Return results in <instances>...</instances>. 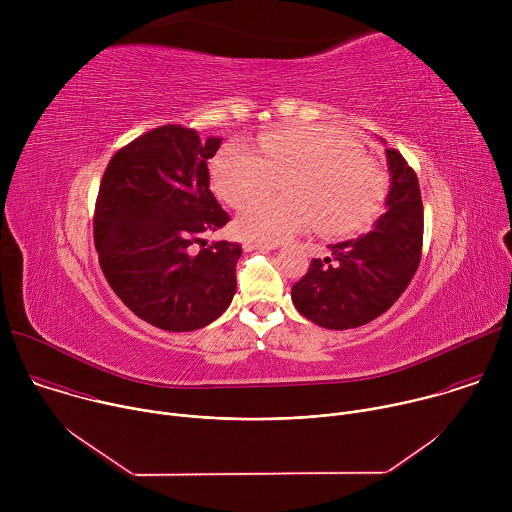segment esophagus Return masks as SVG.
I'll use <instances>...</instances> for the list:
<instances>
[{
    "label": "esophagus",
    "mask_w": 512,
    "mask_h": 512,
    "mask_svg": "<svg viewBox=\"0 0 512 512\" xmlns=\"http://www.w3.org/2000/svg\"><path fill=\"white\" fill-rule=\"evenodd\" d=\"M243 247H245V251H255V249L269 251V249H275L277 245L275 243H265V241H255V239H245Z\"/></svg>",
    "instance_id": "1"
}]
</instances>
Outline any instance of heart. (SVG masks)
<instances>
[{"label":"heart","instance_id":"1","mask_svg":"<svg viewBox=\"0 0 512 512\" xmlns=\"http://www.w3.org/2000/svg\"><path fill=\"white\" fill-rule=\"evenodd\" d=\"M257 151L231 141L210 166L214 192L233 208L284 180L287 197H258L239 214L237 227L249 239L273 243L314 227L330 237L354 235L385 204L387 172L336 127L271 129L259 137Z\"/></svg>","mask_w":512,"mask_h":512}]
</instances>
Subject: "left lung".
Here are the masks:
<instances>
[{
	"label": "left lung",
	"instance_id": "8db88e82",
	"mask_svg": "<svg viewBox=\"0 0 512 512\" xmlns=\"http://www.w3.org/2000/svg\"><path fill=\"white\" fill-rule=\"evenodd\" d=\"M391 190L373 231L330 245L332 257L312 259L291 287L296 310L328 330H348L385 314L405 291L421 261L423 202L413 168L385 150Z\"/></svg>",
	"mask_w": 512,
	"mask_h": 512
}]
</instances>
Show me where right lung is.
<instances>
[{"mask_svg": "<svg viewBox=\"0 0 512 512\" xmlns=\"http://www.w3.org/2000/svg\"><path fill=\"white\" fill-rule=\"evenodd\" d=\"M221 137L162 125L121 148L103 174L95 204V247L119 300L141 320L190 332L221 316L237 291L241 245L200 235L231 216L210 192L208 160ZM202 242L198 254L191 251Z\"/></svg>", "mask_w": 512, "mask_h": 512, "instance_id": "right-lung-1", "label": "right lung"}]
</instances>
